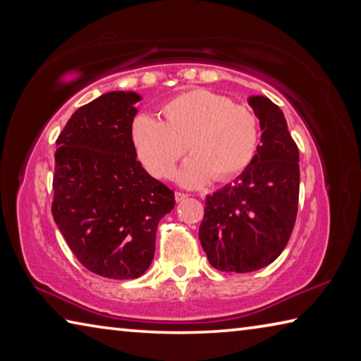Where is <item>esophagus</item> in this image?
<instances>
[{
  "label": "esophagus",
  "mask_w": 361,
  "mask_h": 361,
  "mask_svg": "<svg viewBox=\"0 0 361 361\" xmlns=\"http://www.w3.org/2000/svg\"><path fill=\"white\" fill-rule=\"evenodd\" d=\"M186 197H188V194L180 192V191H175V200H176V202H181V200H185Z\"/></svg>",
  "instance_id": "1"
}]
</instances>
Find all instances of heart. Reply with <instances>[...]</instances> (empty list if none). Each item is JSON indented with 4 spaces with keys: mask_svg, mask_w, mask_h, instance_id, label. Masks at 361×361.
I'll return each mask as SVG.
<instances>
[{
    "mask_svg": "<svg viewBox=\"0 0 361 361\" xmlns=\"http://www.w3.org/2000/svg\"><path fill=\"white\" fill-rule=\"evenodd\" d=\"M162 121L140 116L132 124V143L145 169L169 178L186 149L191 157L180 170L186 186L213 178L223 183L252 166L259 148V119L252 108L226 95L192 89L161 106Z\"/></svg>",
    "mask_w": 361,
    "mask_h": 361,
    "instance_id": "b5f03b06",
    "label": "heart"
}]
</instances>
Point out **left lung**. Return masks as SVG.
<instances>
[{"instance_id":"1","label":"left lung","mask_w":361,"mask_h":361,"mask_svg":"<svg viewBox=\"0 0 361 361\" xmlns=\"http://www.w3.org/2000/svg\"><path fill=\"white\" fill-rule=\"evenodd\" d=\"M261 145L234 185L207 195L199 228L210 264L223 272H252L283 252L295 228L299 200V149L285 116L266 97H250Z\"/></svg>"}]
</instances>
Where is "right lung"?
I'll return each mask as SVG.
<instances>
[{"mask_svg": "<svg viewBox=\"0 0 361 361\" xmlns=\"http://www.w3.org/2000/svg\"><path fill=\"white\" fill-rule=\"evenodd\" d=\"M135 92L100 95L57 138L52 216L78 261L97 276L137 279L149 267L157 224L175 194L146 172L132 143Z\"/></svg>", "mask_w": 361, "mask_h": 361, "instance_id": "obj_1", "label": "right lung"}]
</instances>
